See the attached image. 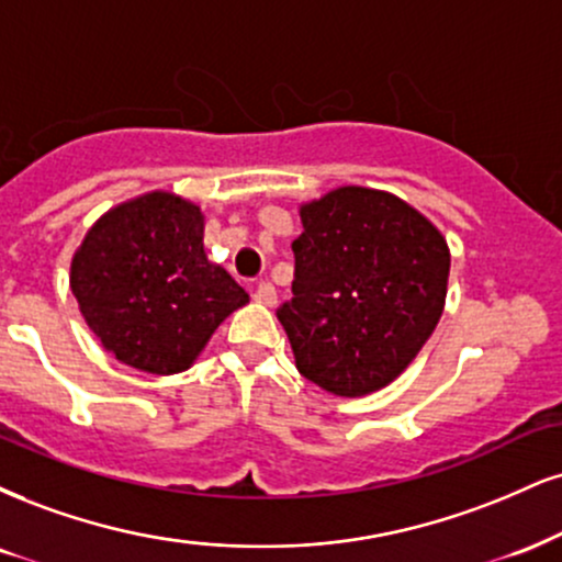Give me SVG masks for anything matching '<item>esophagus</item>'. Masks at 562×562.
<instances>
[{
    "label": "esophagus",
    "mask_w": 562,
    "mask_h": 562,
    "mask_svg": "<svg viewBox=\"0 0 562 562\" xmlns=\"http://www.w3.org/2000/svg\"><path fill=\"white\" fill-rule=\"evenodd\" d=\"M254 301L261 303V306H274L277 303V290L272 282H259L254 290Z\"/></svg>",
    "instance_id": "obj_1"
}]
</instances>
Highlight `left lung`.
I'll use <instances>...</instances> for the list:
<instances>
[{
  "label": "left lung",
  "mask_w": 562,
  "mask_h": 562,
  "mask_svg": "<svg viewBox=\"0 0 562 562\" xmlns=\"http://www.w3.org/2000/svg\"><path fill=\"white\" fill-rule=\"evenodd\" d=\"M301 222L293 299L277 311L295 367L340 397L387 387L442 316L448 240L403 199L361 186L301 204Z\"/></svg>",
  "instance_id": "left-lung-1"
}]
</instances>
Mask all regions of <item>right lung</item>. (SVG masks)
<instances>
[{"label": "right lung", "instance_id": "1", "mask_svg": "<svg viewBox=\"0 0 562 562\" xmlns=\"http://www.w3.org/2000/svg\"><path fill=\"white\" fill-rule=\"evenodd\" d=\"M70 288L101 346L148 374L193 367L248 293L204 251V214L151 191L101 214L70 263Z\"/></svg>", "mask_w": 562, "mask_h": 562}]
</instances>
